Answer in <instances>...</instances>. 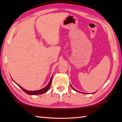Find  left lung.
Here are the masks:
<instances>
[{
    "label": "left lung",
    "mask_w": 122,
    "mask_h": 122,
    "mask_svg": "<svg viewBox=\"0 0 122 122\" xmlns=\"http://www.w3.org/2000/svg\"><path fill=\"white\" fill-rule=\"evenodd\" d=\"M70 85H71V84H70ZM71 87H72V89H73V90H75V91H76V90H75V89H74V88H73V87H72V85H71Z\"/></svg>",
    "instance_id": "obj_1"
}]
</instances>
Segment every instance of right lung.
Returning <instances> with one entry per match:
<instances>
[{"label": "right lung", "mask_w": 122, "mask_h": 122, "mask_svg": "<svg viewBox=\"0 0 122 122\" xmlns=\"http://www.w3.org/2000/svg\"><path fill=\"white\" fill-rule=\"evenodd\" d=\"M52 76H51V79H50V81H49L48 84L47 85H46V86L45 87H44L43 89H42L39 90L34 91H27V90H26L24 89V88H22V87L20 86L19 85L17 84V83H16V84H17L18 85V86H19L20 88H21V89L23 91H24L25 93H26L27 94H29V95H38V94H43V93H45V92L48 91L49 90V89H50V86H51V83H52ZM13 81H14V80H13ZM14 82H15V81H14Z\"/></svg>", "instance_id": "obj_1"}]
</instances>
